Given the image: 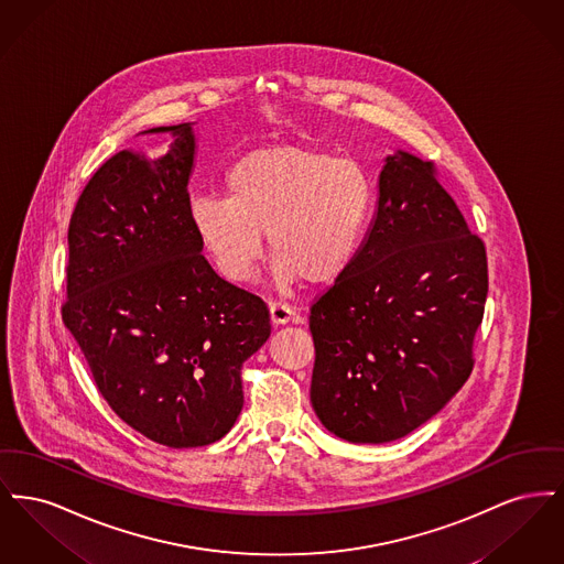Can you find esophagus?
Listing matches in <instances>:
<instances>
[{"label":"esophagus","mask_w":564,"mask_h":564,"mask_svg":"<svg viewBox=\"0 0 564 564\" xmlns=\"http://www.w3.org/2000/svg\"><path fill=\"white\" fill-rule=\"evenodd\" d=\"M270 322L274 325H283V323H290L294 319V308L285 302H270Z\"/></svg>","instance_id":"34e87169"}]
</instances>
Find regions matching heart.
Masks as SVG:
<instances>
[{
	"label": "heart",
	"mask_w": 564,
	"mask_h": 564,
	"mask_svg": "<svg viewBox=\"0 0 564 564\" xmlns=\"http://www.w3.org/2000/svg\"><path fill=\"white\" fill-rule=\"evenodd\" d=\"M224 196H196L192 228L215 269L247 281L264 237L281 283L327 285L349 269L368 228L375 189L359 162L302 145H270L224 175Z\"/></svg>",
	"instance_id": "obj_1"
}]
</instances>
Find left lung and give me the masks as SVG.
Instances as JSON below:
<instances>
[{
    "label": "left lung",
    "instance_id": "1",
    "mask_svg": "<svg viewBox=\"0 0 564 564\" xmlns=\"http://www.w3.org/2000/svg\"><path fill=\"white\" fill-rule=\"evenodd\" d=\"M488 264L431 161L398 150L349 269L311 306V402L334 435L382 444L437 414L474 370Z\"/></svg>",
    "mask_w": 564,
    "mask_h": 564
}]
</instances>
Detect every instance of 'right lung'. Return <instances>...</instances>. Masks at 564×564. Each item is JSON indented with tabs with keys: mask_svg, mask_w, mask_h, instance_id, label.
Segmentation results:
<instances>
[{
	"mask_svg": "<svg viewBox=\"0 0 564 564\" xmlns=\"http://www.w3.org/2000/svg\"><path fill=\"white\" fill-rule=\"evenodd\" d=\"M148 161L129 150L90 177L69 221L63 323L109 408L169 448L214 444L242 408V364L270 336L262 297L217 276L189 221L192 124Z\"/></svg>",
	"mask_w": 564,
	"mask_h": 564,
	"instance_id": "obj_1",
	"label": "right lung"
}]
</instances>
